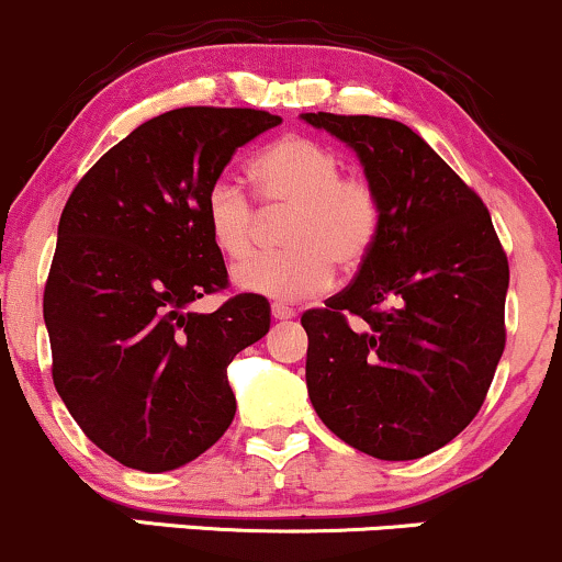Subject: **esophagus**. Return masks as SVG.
<instances>
[{
    "mask_svg": "<svg viewBox=\"0 0 562 562\" xmlns=\"http://www.w3.org/2000/svg\"><path fill=\"white\" fill-rule=\"evenodd\" d=\"M272 317L277 322H285V319H293L295 312L290 306H285V303H272Z\"/></svg>",
    "mask_w": 562,
    "mask_h": 562,
    "instance_id": "obj_1",
    "label": "esophagus"
}]
</instances>
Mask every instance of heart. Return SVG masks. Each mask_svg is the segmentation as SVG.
<instances>
[{"mask_svg": "<svg viewBox=\"0 0 562 562\" xmlns=\"http://www.w3.org/2000/svg\"><path fill=\"white\" fill-rule=\"evenodd\" d=\"M344 158L314 137L277 139L250 164L263 211H285L282 254H263L240 263L232 282L243 293L272 301H306L330 288L333 263L357 272L370 259L380 232V195L362 173H348ZM211 243L229 261L254 250L261 216L254 200L232 177L211 182L203 200Z\"/></svg>", "mask_w": 562, "mask_h": 562, "instance_id": "b5f03b06", "label": "heart"}]
</instances>
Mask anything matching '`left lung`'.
<instances>
[{"label":"left lung","instance_id":"8db88e82","mask_svg":"<svg viewBox=\"0 0 562 562\" xmlns=\"http://www.w3.org/2000/svg\"><path fill=\"white\" fill-rule=\"evenodd\" d=\"M353 147L380 195L370 259L301 317L319 420L378 460H417L479 415L505 351L507 256L483 200L409 126L303 113Z\"/></svg>","mask_w":562,"mask_h":562}]
</instances>
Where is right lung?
Listing matches in <instances>:
<instances>
[{"label":"right lung","instance_id":"add662e5","mask_svg":"<svg viewBox=\"0 0 562 562\" xmlns=\"http://www.w3.org/2000/svg\"><path fill=\"white\" fill-rule=\"evenodd\" d=\"M282 124L250 108H177L134 128L81 177L57 227L44 325L53 380L79 428L121 465L166 473L235 417L227 367L269 333V303L229 285L203 200L237 147Z\"/></svg>","mask_w":562,"mask_h":562}]
</instances>
